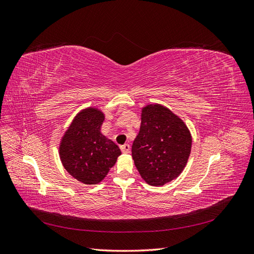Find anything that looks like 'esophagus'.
Masks as SVG:
<instances>
[{
	"label": "esophagus",
	"mask_w": 254,
	"mask_h": 254,
	"mask_svg": "<svg viewBox=\"0 0 254 254\" xmlns=\"http://www.w3.org/2000/svg\"><path fill=\"white\" fill-rule=\"evenodd\" d=\"M121 149L124 153H129L130 152V145L129 144H124L121 146Z\"/></svg>",
	"instance_id": "34e87169"
}]
</instances>
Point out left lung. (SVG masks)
Segmentation results:
<instances>
[{
  "label": "left lung",
  "instance_id": "obj_1",
  "mask_svg": "<svg viewBox=\"0 0 254 254\" xmlns=\"http://www.w3.org/2000/svg\"><path fill=\"white\" fill-rule=\"evenodd\" d=\"M190 148V132L178 115L159 104L142 108L140 131L131 152L146 183L161 187L176 179L188 163Z\"/></svg>",
  "mask_w": 254,
  "mask_h": 254
}]
</instances>
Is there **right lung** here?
Masks as SVG:
<instances>
[{
  "instance_id": "add662e5",
  "label": "right lung",
  "mask_w": 254,
  "mask_h": 254,
  "mask_svg": "<svg viewBox=\"0 0 254 254\" xmlns=\"http://www.w3.org/2000/svg\"><path fill=\"white\" fill-rule=\"evenodd\" d=\"M105 114L94 107L74 118L59 145L65 171L83 184L101 182L121 155L119 146L101 132Z\"/></svg>"
}]
</instances>
